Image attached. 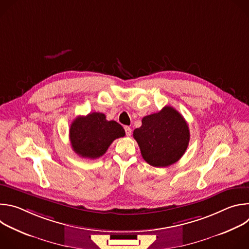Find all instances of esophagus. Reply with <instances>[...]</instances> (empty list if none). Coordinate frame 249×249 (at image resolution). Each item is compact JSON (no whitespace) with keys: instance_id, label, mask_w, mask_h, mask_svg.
Here are the masks:
<instances>
[{"instance_id":"34e87169","label":"esophagus","mask_w":249,"mask_h":249,"mask_svg":"<svg viewBox=\"0 0 249 249\" xmlns=\"http://www.w3.org/2000/svg\"><path fill=\"white\" fill-rule=\"evenodd\" d=\"M124 129H125L126 135H127V136H131V133H132L131 128H130V127H128V126H125V127H124Z\"/></svg>"}]
</instances>
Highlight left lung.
Instances as JSON below:
<instances>
[{
    "label": "left lung",
    "instance_id": "8db88e82",
    "mask_svg": "<svg viewBox=\"0 0 249 249\" xmlns=\"http://www.w3.org/2000/svg\"><path fill=\"white\" fill-rule=\"evenodd\" d=\"M143 159L155 167L169 166L184 155L190 140L188 124L171 106L142 119L133 132Z\"/></svg>",
    "mask_w": 249,
    "mask_h": 249
}]
</instances>
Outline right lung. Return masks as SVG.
<instances>
[{
  "instance_id": "1",
  "label": "right lung",
  "mask_w": 249,
  "mask_h": 249,
  "mask_svg": "<svg viewBox=\"0 0 249 249\" xmlns=\"http://www.w3.org/2000/svg\"><path fill=\"white\" fill-rule=\"evenodd\" d=\"M124 136L125 130L119 123L106 120L100 112L79 116L70 127V141L74 152L82 158L92 160L103 156L115 139Z\"/></svg>"
}]
</instances>
